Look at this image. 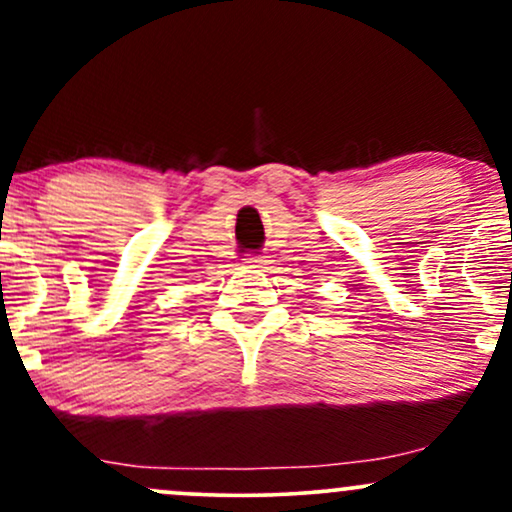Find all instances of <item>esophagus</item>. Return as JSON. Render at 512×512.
I'll use <instances>...</instances> for the list:
<instances>
[{
	"mask_svg": "<svg viewBox=\"0 0 512 512\" xmlns=\"http://www.w3.org/2000/svg\"><path fill=\"white\" fill-rule=\"evenodd\" d=\"M245 264H250V267H262L264 260L260 255H248V257H245Z\"/></svg>",
	"mask_w": 512,
	"mask_h": 512,
	"instance_id": "esophagus-1",
	"label": "esophagus"
}]
</instances>
